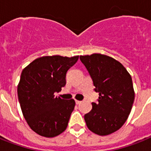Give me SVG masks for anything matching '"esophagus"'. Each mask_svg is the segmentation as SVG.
Here are the masks:
<instances>
[{
	"label": "esophagus",
	"instance_id": "34e87169",
	"mask_svg": "<svg viewBox=\"0 0 151 151\" xmlns=\"http://www.w3.org/2000/svg\"><path fill=\"white\" fill-rule=\"evenodd\" d=\"M75 102H76V104H77V105H80V104L81 103V101H78V100H76Z\"/></svg>",
	"mask_w": 151,
	"mask_h": 151
}]
</instances>
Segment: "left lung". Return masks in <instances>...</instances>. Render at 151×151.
Masks as SVG:
<instances>
[{
  "instance_id": "8db88e82",
  "label": "left lung",
  "mask_w": 151,
  "mask_h": 151,
  "mask_svg": "<svg viewBox=\"0 0 151 151\" xmlns=\"http://www.w3.org/2000/svg\"><path fill=\"white\" fill-rule=\"evenodd\" d=\"M99 94L92 109L84 115L88 128L100 136L116 132L130 113L134 101L132 78L119 61L105 55L80 56Z\"/></svg>"
}]
</instances>
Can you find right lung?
Wrapping results in <instances>:
<instances>
[{
	"label": "right lung",
	"mask_w": 151,
	"mask_h": 151,
	"mask_svg": "<svg viewBox=\"0 0 151 151\" xmlns=\"http://www.w3.org/2000/svg\"><path fill=\"white\" fill-rule=\"evenodd\" d=\"M79 56H42L22 70L18 101L30 128L39 135L54 137L67 129L75 101L55 96L66 84L67 70Z\"/></svg>",
	"instance_id": "add662e5"
}]
</instances>
